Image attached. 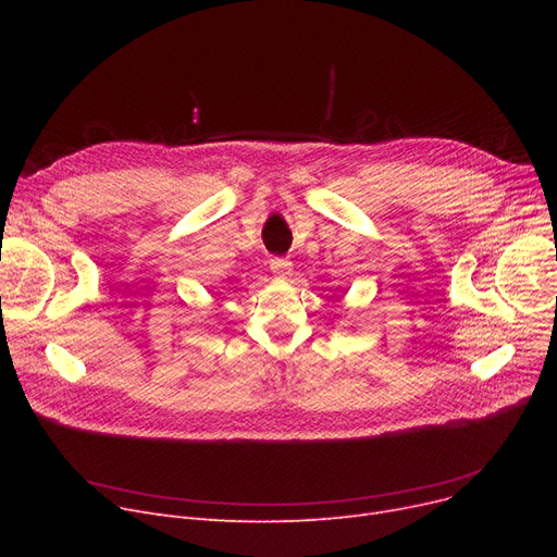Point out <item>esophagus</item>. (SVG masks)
Here are the masks:
<instances>
[{"label": "esophagus", "mask_w": 557, "mask_h": 557, "mask_svg": "<svg viewBox=\"0 0 557 557\" xmlns=\"http://www.w3.org/2000/svg\"><path fill=\"white\" fill-rule=\"evenodd\" d=\"M271 271H273L277 277H286V275L290 273V261L284 259V257L271 259Z\"/></svg>", "instance_id": "obj_1"}]
</instances>
